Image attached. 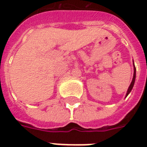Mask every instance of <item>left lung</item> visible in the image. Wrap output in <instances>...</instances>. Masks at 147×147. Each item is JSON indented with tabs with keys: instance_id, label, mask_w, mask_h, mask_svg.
Returning <instances> with one entry per match:
<instances>
[{
	"instance_id": "1",
	"label": "left lung",
	"mask_w": 147,
	"mask_h": 147,
	"mask_svg": "<svg viewBox=\"0 0 147 147\" xmlns=\"http://www.w3.org/2000/svg\"><path fill=\"white\" fill-rule=\"evenodd\" d=\"M135 78H136V68H135L134 66V77H133V80L132 82H131V83H130V85L129 86V88H128L127 92V96L128 94H129V93L131 92V90H132L133 87H134V82H135Z\"/></svg>"
}]
</instances>
